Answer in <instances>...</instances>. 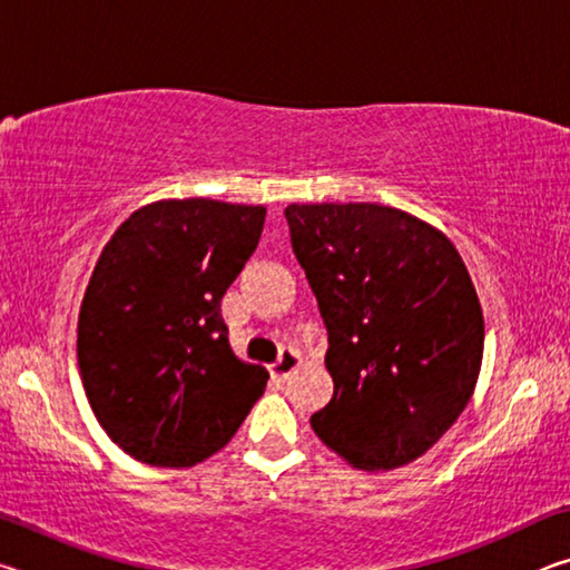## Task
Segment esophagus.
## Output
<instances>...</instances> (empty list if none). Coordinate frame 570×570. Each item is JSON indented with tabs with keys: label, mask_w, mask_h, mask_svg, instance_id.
<instances>
[{
	"label": "esophagus",
	"mask_w": 570,
	"mask_h": 570,
	"mask_svg": "<svg viewBox=\"0 0 570 570\" xmlns=\"http://www.w3.org/2000/svg\"><path fill=\"white\" fill-rule=\"evenodd\" d=\"M298 364H302V354H298L294 346H284V350L278 352L276 364H272V374L278 380H286Z\"/></svg>",
	"instance_id": "34e87169"
}]
</instances>
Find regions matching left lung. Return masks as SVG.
I'll list each match as a JSON object with an SVG mask.
<instances>
[{
	"label": "left lung",
	"mask_w": 570,
	"mask_h": 570,
	"mask_svg": "<svg viewBox=\"0 0 570 570\" xmlns=\"http://www.w3.org/2000/svg\"><path fill=\"white\" fill-rule=\"evenodd\" d=\"M296 262L326 326L334 394L312 414L326 448L362 470L424 455L475 390L482 308L445 234L380 204H292Z\"/></svg>",
	"instance_id": "left-lung-1"
}]
</instances>
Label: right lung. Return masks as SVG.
<instances>
[{
	"instance_id": "obj_1",
	"label": "right lung",
	"mask_w": 570,
	"mask_h": 570,
	"mask_svg": "<svg viewBox=\"0 0 570 570\" xmlns=\"http://www.w3.org/2000/svg\"><path fill=\"white\" fill-rule=\"evenodd\" d=\"M264 206L158 200L120 224L95 264L77 362L115 445L190 468L236 435L268 372L230 352L220 298L254 254Z\"/></svg>"
}]
</instances>
